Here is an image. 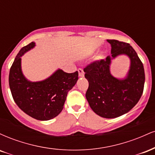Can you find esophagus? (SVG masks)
Masks as SVG:
<instances>
[{
	"label": "esophagus",
	"mask_w": 155,
	"mask_h": 155,
	"mask_svg": "<svg viewBox=\"0 0 155 155\" xmlns=\"http://www.w3.org/2000/svg\"><path fill=\"white\" fill-rule=\"evenodd\" d=\"M78 72H79V76L80 77H83L84 76V72L82 68H79L78 69Z\"/></svg>",
	"instance_id": "1"
}]
</instances>
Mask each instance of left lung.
Instances as JSON below:
<instances>
[{
	"instance_id": "8db88e82",
	"label": "left lung",
	"mask_w": 155,
	"mask_h": 155,
	"mask_svg": "<svg viewBox=\"0 0 155 155\" xmlns=\"http://www.w3.org/2000/svg\"><path fill=\"white\" fill-rule=\"evenodd\" d=\"M111 56L96 60L84 68L89 87L86 98L92 111L104 118H116L127 113L140 100L145 81L144 68L134 49L125 42L107 40ZM121 54L131 60L128 75L123 80L114 78L110 72L111 60Z\"/></svg>"
}]
</instances>
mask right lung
Here are the masks:
<instances>
[{
    "label": "right lung",
    "mask_w": 155,
    "mask_h": 155,
    "mask_svg": "<svg viewBox=\"0 0 155 155\" xmlns=\"http://www.w3.org/2000/svg\"><path fill=\"white\" fill-rule=\"evenodd\" d=\"M34 47L35 43L31 42L17 54L10 68L9 87L14 101L22 111L35 120H49L62 111L68 92L76 84L79 74H68L58 69L43 81H28L22 72L21 57Z\"/></svg>",
    "instance_id": "obj_1"
}]
</instances>
